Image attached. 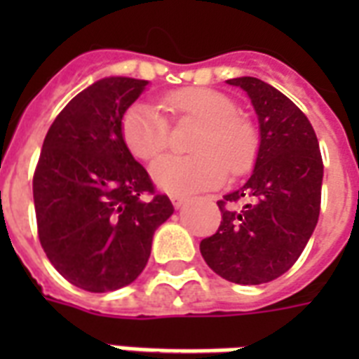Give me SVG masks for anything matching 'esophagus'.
<instances>
[{
	"mask_svg": "<svg viewBox=\"0 0 359 359\" xmlns=\"http://www.w3.org/2000/svg\"><path fill=\"white\" fill-rule=\"evenodd\" d=\"M171 203H173L175 208H182L188 203V197L186 196H171Z\"/></svg>",
	"mask_w": 359,
	"mask_h": 359,
	"instance_id": "obj_1",
	"label": "esophagus"
}]
</instances>
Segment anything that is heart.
Masks as SVG:
<instances>
[{"label":"heart","mask_w":359,"mask_h":359,"mask_svg":"<svg viewBox=\"0 0 359 359\" xmlns=\"http://www.w3.org/2000/svg\"><path fill=\"white\" fill-rule=\"evenodd\" d=\"M168 106L179 117L203 123V128L191 141L196 154H168L152 162L151 177L160 190L175 196L207 190L224 182L227 168L238 175L253 163L257 132L225 93L205 87L180 89L169 95ZM121 134L134 156L151 160L168 147L169 123L154 104L137 102L124 114Z\"/></svg>","instance_id":"obj_1"}]
</instances>
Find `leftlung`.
I'll use <instances>...</instances> for the list:
<instances>
[{
    "mask_svg": "<svg viewBox=\"0 0 359 359\" xmlns=\"http://www.w3.org/2000/svg\"><path fill=\"white\" fill-rule=\"evenodd\" d=\"M227 83L250 97L259 151L248 180L218 201L222 224L199 250L231 283L261 285L294 264L317 227L323 156L311 123L283 93L251 76Z\"/></svg>",
    "mask_w": 359,
    "mask_h": 359,
    "instance_id": "1",
    "label": "left lung"
}]
</instances>
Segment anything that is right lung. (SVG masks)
Instances as JSON below:
<instances>
[{
    "mask_svg": "<svg viewBox=\"0 0 359 359\" xmlns=\"http://www.w3.org/2000/svg\"><path fill=\"white\" fill-rule=\"evenodd\" d=\"M147 86L126 76L95 81L65 106L42 143L33 177L39 240L53 268L89 292L135 281L154 231L175 210L121 134Z\"/></svg>",
    "mask_w": 359,
    "mask_h": 359,
    "instance_id": "obj_1",
    "label": "right lung"
}]
</instances>
